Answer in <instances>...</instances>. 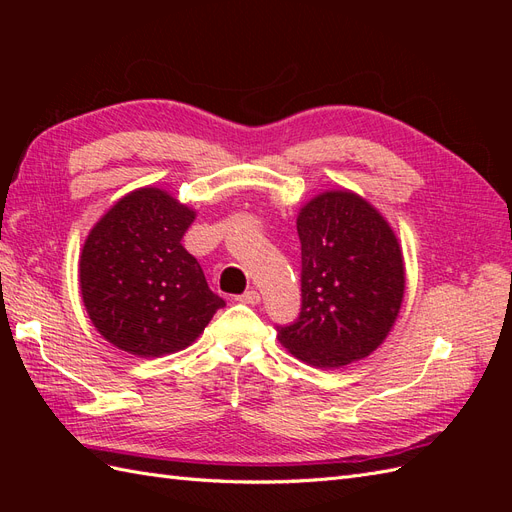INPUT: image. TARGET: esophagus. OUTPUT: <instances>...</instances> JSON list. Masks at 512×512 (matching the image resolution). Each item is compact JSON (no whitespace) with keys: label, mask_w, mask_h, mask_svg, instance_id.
<instances>
[{"label":"esophagus","mask_w":512,"mask_h":512,"mask_svg":"<svg viewBox=\"0 0 512 512\" xmlns=\"http://www.w3.org/2000/svg\"><path fill=\"white\" fill-rule=\"evenodd\" d=\"M237 301H239V303H245V305H258V303H260V292L247 290V292L241 294V297H237Z\"/></svg>","instance_id":"34e87169"}]
</instances>
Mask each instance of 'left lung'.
Wrapping results in <instances>:
<instances>
[{
    "label": "left lung",
    "instance_id": "1",
    "mask_svg": "<svg viewBox=\"0 0 512 512\" xmlns=\"http://www.w3.org/2000/svg\"><path fill=\"white\" fill-rule=\"evenodd\" d=\"M301 314L277 329L299 361L337 369L374 352L391 333L406 292L399 239L352 190H327L299 209Z\"/></svg>",
    "mask_w": 512,
    "mask_h": 512
}]
</instances>
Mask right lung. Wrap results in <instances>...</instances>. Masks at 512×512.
<instances>
[{"mask_svg": "<svg viewBox=\"0 0 512 512\" xmlns=\"http://www.w3.org/2000/svg\"><path fill=\"white\" fill-rule=\"evenodd\" d=\"M196 211L173 194L128 192L89 230L79 258L81 297L115 348L156 359L192 346L224 301L181 245Z\"/></svg>", "mask_w": 512, "mask_h": 512, "instance_id": "1", "label": "right lung"}]
</instances>
